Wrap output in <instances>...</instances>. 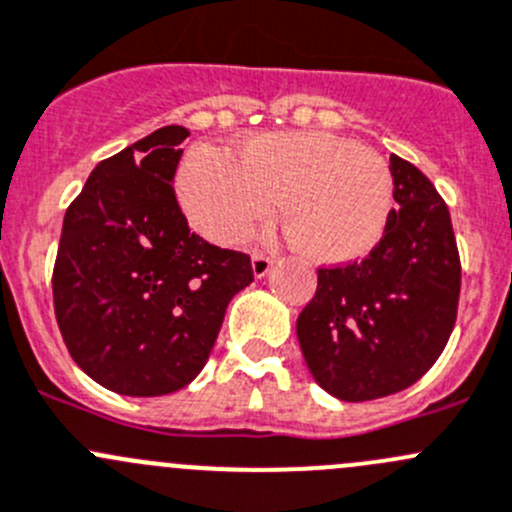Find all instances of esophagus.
<instances>
[{
  "label": "esophagus",
  "mask_w": 512,
  "mask_h": 512,
  "mask_svg": "<svg viewBox=\"0 0 512 512\" xmlns=\"http://www.w3.org/2000/svg\"><path fill=\"white\" fill-rule=\"evenodd\" d=\"M272 265H275V260H272V257H267V255L252 257V275H255V280H262V277L272 270Z\"/></svg>",
  "instance_id": "obj_1"
}]
</instances>
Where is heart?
Returning a JSON list of instances; mask_svg holds the SVG:
<instances>
[{"instance_id": "b5f03b06", "label": "heart", "mask_w": 512, "mask_h": 512, "mask_svg": "<svg viewBox=\"0 0 512 512\" xmlns=\"http://www.w3.org/2000/svg\"><path fill=\"white\" fill-rule=\"evenodd\" d=\"M190 225L217 245H237L270 220L275 200L287 237L320 265L362 260L380 245L393 212V175L377 152L330 132H265L240 160L197 145L177 172Z\"/></svg>"}]
</instances>
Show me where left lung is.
<instances>
[{
    "label": "left lung",
    "mask_w": 512,
    "mask_h": 512,
    "mask_svg": "<svg viewBox=\"0 0 512 512\" xmlns=\"http://www.w3.org/2000/svg\"><path fill=\"white\" fill-rule=\"evenodd\" d=\"M388 230L362 262L317 270L297 317L307 370L345 403L385 398L418 382L448 345L458 315L460 257L450 212L415 165L390 157Z\"/></svg>",
    "instance_id": "left-lung-1"
}]
</instances>
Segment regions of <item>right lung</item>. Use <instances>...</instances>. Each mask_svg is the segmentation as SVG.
<instances>
[{
  "label": "right lung",
  "instance_id": "right-lung-1",
  "mask_svg": "<svg viewBox=\"0 0 512 512\" xmlns=\"http://www.w3.org/2000/svg\"><path fill=\"white\" fill-rule=\"evenodd\" d=\"M187 127L170 124L99 162L64 215L54 315L102 388L157 398L200 375L250 257L190 232L172 177Z\"/></svg>",
  "mask_w": 512,
  "mask_h": 512
}]
</instances>
